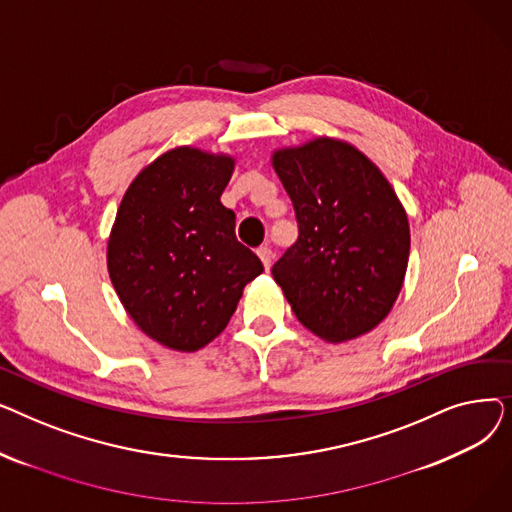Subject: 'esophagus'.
Listing matches in <instances>:
<instances>
[{
    "label": "esophagus",
    "mask_w": 512,
    "mask_h": 512,
    "mask_svg": "<svg viewBox=\"0 0 512 512\" xmlns=\"http://www.w3.org/2000/svg\"><path fill=\"white\" fill-rule=\"evenodd\" d=\"M257 257L261 259V263H263V267H265V272H270L272 261H274V253H272V249H270V247H261V249H257Z\"/></svg>",
    "instance_id": "esophagus-1"
}]
</instances>
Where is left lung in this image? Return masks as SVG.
Listing matches in <instances>:
<instances>
[{
    "label": "left lung",
    "instance_id": "obj_1",
    "mask_svg": "<svg viewBox=\"0 0 512 512\" xmlns=\"http://www.w3.org/2000/svg\"><path fill=\"white\" fill-rule=\"evenodd\" d=\"M299 238L272 274L301 324L326 342L371 332L405 282L411 232L392 184L355 145L317 137L272 155Z\"/></svg>",
    "mask_w": 512,
    "mask_h": 512
}]
</instances>
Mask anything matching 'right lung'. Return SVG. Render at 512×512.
Segmentation results:
<instances>
[{"mask_svg": "<svg viewBox=\"0 0 512 512\" xmlns=\"http://www.w3.org/2000/svg\"><path fill=\"white\" fill-rule=\"evenodd\" d=\"M232 172V155L174 147L120 201L107 272L134 324L172 351L195 353L220 336L242 290L263 272L220 201Z\"/></svg>", "mask_w": 512, "mask_h": 512, "instance_id": "right-lung-1", "label": "right lung"}]
</instances>
